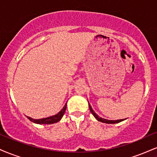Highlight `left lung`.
I'll list each match as a JSON object with an SVG mask.
<instances>
[{"instance_id":"left-lung-1","label":"left lung","mask_w":157,"mask_h":157,"mask_svg":"<svg viewBox=\"0 0 157 157\" xmlns=\"http://www.w3.org/2000/svg\"><path fill=\"white\" fill-rule=\"evenodd\" d=\"M89 109H90V111H91V112L92 114L94 115V117L95 118L97 119L98 121L100 122H104V123H108V124H114V123H118V122H120L122 121H123L124 120H106V119H104V118H102L100 117H99L98 115L94 111V110L92 109V108H91V106L90 105L89 102Z\"/></svg>"}]
</instances>
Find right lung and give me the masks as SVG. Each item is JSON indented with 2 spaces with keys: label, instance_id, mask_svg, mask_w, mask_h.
Here are the masks:
<instances>
[{
  "label": "right lung",
  "instance_id": "add662e5",
  "mask_svg": "<svg viewBox=\"0 0 157 157\" xmlns=\"http://www.w3.org/2000/svg\"><path fill=\"white\" fill-rule=\"evenodd\" d=\"M66 104L64 105V107L63 108L62 110L59 113H57V114L54 115V116L49 117L46 118H43V119H39V120H35V119H32L29 117H27V118L30 120V121L32 122H35V123L37 124H53L55 123V122H57L60 121L61 118L63 117V116L64 115L65 111H66Z\"/></svg>",
  "mask_w": 157,
  "mask_h": 157
}]
</instances>
